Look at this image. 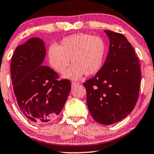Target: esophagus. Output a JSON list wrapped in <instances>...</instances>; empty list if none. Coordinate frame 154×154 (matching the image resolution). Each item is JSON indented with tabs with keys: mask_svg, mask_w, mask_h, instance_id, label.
I'll use <instances>...</instances> for the list:
<instances>
[{
	"mask_svg": "<svg viewBox=\"0 0 154 154\" xmlns=\"http://www.w3.org/2000/svg\"><path fill=\"white\" fill-rule=\"evenodd\" d=\"M79 83H75V82H72L71 83V85H72V88H75L76 87L77 85H79Z\"/></svg>",
	"mask_w": 154,
	"mask_h": 154,
	"instance_id": "obj_1",
	"label": "esophagus"
}]
</instances>
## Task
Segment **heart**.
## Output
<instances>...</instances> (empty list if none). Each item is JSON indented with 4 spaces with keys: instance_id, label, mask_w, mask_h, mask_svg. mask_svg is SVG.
<instances>
[{
    "instance_id": "1",
    "label": "heart",
    "mask_w": 154,
    "mask_h": 154,
    "mask_svg": "<svg viewBox=\"0 0 154 154\" xmlns=\"http://www.w3.org/2000/svg\"><path fill=\"white\" fill-rule=\"evenodd\" d=\"M106 55V44L101 37L80 33L63 38L48 51L49 65L64 79L79 80L85 74H95L102 68Z\"/></svg>"
}]
</instances>
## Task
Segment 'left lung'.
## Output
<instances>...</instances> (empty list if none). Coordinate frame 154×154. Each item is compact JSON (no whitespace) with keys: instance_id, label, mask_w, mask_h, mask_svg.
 I'll return each mask as SVG.
<instances>
[{"instance_id":"8db88e82","label":"left lung","mask_w":154,"mask_h":154,"mask_svg":"<svg viewBox=\"0 0 154 154\" xmlns=\"http://www.w3.org/2000/svg\"><path fill=\"white\" fill-rule=\"evenodd\" d=\"M104 32L110 43L106 60L94 77L83 85L88 109L94 121L111 125L129 115L135 106L141 69L133 48L125 35L108 30Z\"/></svg>"}]
</instances>
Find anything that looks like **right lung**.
Instances as JSON below:
<instances>
[{
	"instance_id": "add662e5",
	"label": "right lung",
	"mask_w": 154,
	"mask_h": 154,
	"mask_svg": "<svg viewBox=\"0 0 154 154\" xmlns=\"http://www.w3.org/2000/svg\"><path fill=\"white\" fill-rule=\"evenodd\" d=\"M45 55L43 40L31 38L14 50L10 68L20 110L27 119L37 124L56 119L71 88L70 81H57V73L43 65Z\"/></svg>"
}]
</instances>
